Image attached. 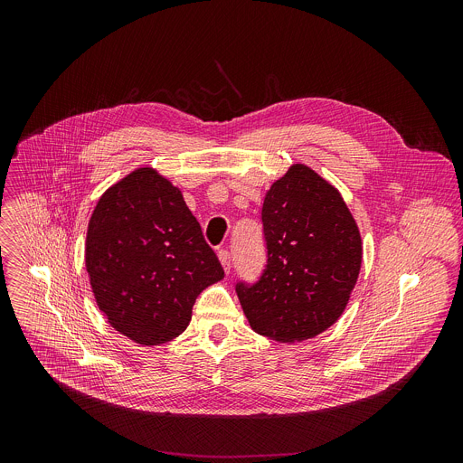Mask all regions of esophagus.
Segmentation results:
<instances>
[{
  "label": "esophagus",
  "mask_w": 463,
  "mask_h": 463,
  "mask_svg": "<svg viewBox=\"0 0 463 463\" xmlns=\"http://www.w3.org/2000/svg\"><path fill=\"white\" fill-rule=\"evenodd\" d=\"M218 258L222 261V268L229 273L231 268H232V256H231V252L227 249H222V250H218Z\"/></svg>",
  "instance_id": "1"
}]
</instances>
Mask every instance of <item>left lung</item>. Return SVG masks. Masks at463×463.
Listing matches in <instances>:
<instances>
[{
  "label": "left lung",
  "instance_id": "obj_1",
  "mask_svg": "<svg viewBox=\"0 0 463 463\" xmlns=\"http://www.w3.org/2000/svg\"><path fill=\"white\" fill-rule=\"evenodd\" d=\"M268 266L254 286L236 284L256 334L279 343L313 339L339 320L357 284L363 241L341 192L293 165L261 207Z\"/></svg>",
  "mask_w": 463,
  "mask_h": 463
}]
</instances>
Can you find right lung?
<instances>
[{"label": "right lung", "instance_id": "1", "mask_svg": "<svg viewBox=\"0 0 463 463\" xmlns=\"http://www.w3.org/2000/svg\"><path fill=\"white\" fill-rule=\"evenodd\" d=\"M86 269L109 326L141 346L181 335L197 295L223 279L181 190L152 166L100 195L88 225Z\"/></svg>", "mask_w": 463, "mask_h": 463}]
</instances>
